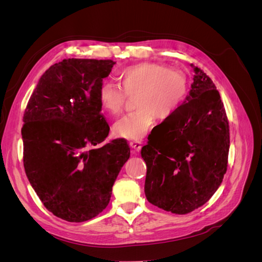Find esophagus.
I'll return each instance as SVG.
<instances>
[{
    "mask_svg": "<svg viewBox=\"0 0 262 262\" xmlns=\"http://www.w3.org/2000/svg\"><path fill=\"white\" fill-rule=\"evenodd\" d=\"M129 145H130L131 148H133L134 150H136V152H139V150L142 147V143H141L140 141H131L130 143H129Z\"/></svg>",
    "mask_w": 262,
    "mask_h": 262,
    "instance_id": "34e87169",
    "label": "esophagus"
}]
</instances>
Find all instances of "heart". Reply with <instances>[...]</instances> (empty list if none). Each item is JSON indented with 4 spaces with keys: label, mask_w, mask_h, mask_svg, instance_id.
<instances>
[{
    "label": "heart",
    "mask_w": 262,
    "mask_h": 262,
    "mask_svg": "<svg viewBox=\"0 0 262 262\" xmlns=\"http://www.w3.org/2000/svg\"><path fill=\"white\" fill-rule=\"evenodd\" d=\"M119 84L106 82L100 86L99 104L109 117L123 112L126 99H134L138 112L118 120L114 128L117 138L139 141L155 122L156 114L166 118L180 107L187 94L184 74L156 62H142L123 69Z\"/></svg>",
    "instance_id": "heart-1"
}]
</instances>
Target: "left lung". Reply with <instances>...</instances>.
Listing matches in <instances>:
<instances>
[{"label":"left lung","mask_w":262,"mask_h":262,"mask_svg":"<svg viewBox=\"0 0 262 262\" xmlns=\"http://www.w3.org/2000/svg\"><path fill=\"white\" fill-rule=\"evenodd\" d=\"M191 68L193 83L184 104L141 149L147 168L146 199L176 214L192 212L210 200L224 178L229 150L220 93L201 69Z\"/></svg>","instance_id":"1"}]
</instances>
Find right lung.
<instances>
[{"label":"right lung","instance_id":"obj_1","mask_svg":"<svg viewBox=\"0 0 262 262\" xmlns=\"http://www.w3.org/2000/svg\"><path fill=\"white\" fill-rule=\"evenodd\" d=\"M113 60L66 59L39 80L24 114V167L53 215L85 222L106 209L119 171L130 157L123 139L100 145L109 125L99 90Z\"/></svg>","mask_w":262,"mask_h":262}]
</instances>
